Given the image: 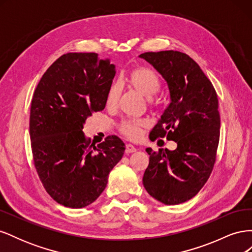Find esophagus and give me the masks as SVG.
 <instances>
[{
	"mask_svg": "<svg viewBox=\"0 0 252 252\" xmlns=\"http://www.w3.org/2000/svg\"><path fill=\"white\" fill-rule=\"evenodd\" d=\"M126 154H132V152L136 151V148L131 144H126Z\"/></svg>",
	"mask_w": 252,
	"mask_h": 252,
	"instance_id": "34e87169",
	"label": "esophagus"
}]
</instances>
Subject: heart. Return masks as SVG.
Instances as JSON below:
<instances>
[{
    "label": "heart",
    "mask_w": 252,
    "mask_h": 252,
    "mask_svg": "<svg viewBox=\"0 0 252 252\" xmlns=\"http://www.w3.org/2000/svg\"><path fill=\"white\" fill-rule=\"evenodd\" d=\"M125 83L129 88L139 93L144 97L150 98L154 96L159 89V80L154 70L146 67H139L129 72ZM121 89L118 84H112L106 95V105L108 107H114L120 98ZM148 126V123L144 120H127L123 121L119 125L121 133L128 136L129 139H139L143 133L144 128Z\"/></svg>",
    "instance_id": "heart-1"
}]
</instances>
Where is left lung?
Returning <instances> with one entry per match:
<instances>
[{"instance_id": "left-lung-1", "label": "left lung", "mask_w": 252, "mask_h": 252, "mask_svg": "<svg viewBox=\"0 0 252 252\" xmlns=\"http://www.w3.org/2000/svg\"><path fill=\"white\" fill-rule=\"evenodd\" d=\"M146 60L164 78L169 104L149 138H166L177 149L147 148L149 165L143 184L165 205L184 203L200 191L210 177L220 140V112L216 89L186 53L174 50L145 52Z\"/></svg>"}]
</instances>
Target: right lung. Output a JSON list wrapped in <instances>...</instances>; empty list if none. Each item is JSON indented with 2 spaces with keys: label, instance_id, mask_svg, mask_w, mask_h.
<instances>
[{
  "label": "right lung",
  "instance_id": "right-lung-1",
  "mask_svg": "<svg viewBox=\"0 0 252 252\" xmlns=\"http://www.w3.org/2000/svg\"><path fill=\"white\" fill-rule=\"evenodd\" d=\"M116 74L94 52H69L43 74L34 90L29 133L33 163L48 194L69 208L94 203L124 155L116 135L90 144L83 132L88 117L105 108Z\"/></svg>",
  "mask_w": 252,
  "mask_h": 252
}]
</instances>
